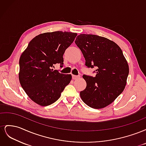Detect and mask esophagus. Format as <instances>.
Segmentation results:
<instances>
[{
	"instance_id": "esophagus-1",
	"label": "esophagus",
	"mask_w": 146,
	"mask_h": 146,
	"mask_svg": "<svg viewBox=\"0 0 146 146\" xmlns=\"http://www.w3.org/2000/svg\"><path fill=\"white\" fill-rule=\"evenodd\" d=\"M80 77V76H75V75H72V78L73 80H76V79H78Z\"/></svg>"
}]
</instances>
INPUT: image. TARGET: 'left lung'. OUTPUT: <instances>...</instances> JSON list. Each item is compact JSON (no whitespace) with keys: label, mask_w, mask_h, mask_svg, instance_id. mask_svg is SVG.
I'll list each match as a JSON object with an SVG mask.
<instances>
[{"label":"left lung","mask_w":146,"mask_h":146,"mask_svg":"<svg viewBox=\"0 0 146 146\" xmlns=\"http://www.w3.org/2000/svg\"><path fill=\"white\" fill-rule=\"evenodd\" d=\"M85 58L88 68H95L96 76L84 74L86 87L80 92L89 107H107L123 91L129 68L121 48L110 39L95 35L80 34L75 41Z\"/></svg>","instance_id":"obj_1"}]
</instances>
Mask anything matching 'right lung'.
I'll list each match as a JSON object with an SVG mask.
<instances>
[{
	"mask_svg": "<svg viewBox=\"0 0 146 146\" xmlns=\"http://www.w3.org/2000/svg\"><path fill=\"white\" fill-rule=\"evenodd\" d=\"M76 33L57 31L40 34L32 39L19 59V82L29 98L41 106L58 100L72 79L70 74L51 69L63 66V55Z\"/></svg>",
	"mask_w": 146,
	"mask_h": 146,
	"instance_id": "right-lung-1",
	"label": "right lung"
}]
</instances>
